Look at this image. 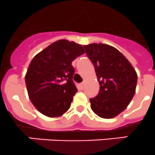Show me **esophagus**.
Masks as SVG:
<instances>
[{
	"label": "esophagus",
	"mask_w": 155,
	"mask_h": 155,
	"mask_svg": "<svg viewBox=\"0 0 155 155\" xmlns=\"http://www.w3.org/2000/svg\"><path fill=\"white\" fill-rule=\"evenodd\" d=\"M84 86H85V81H83V83H81V88H82V89H83V88H84Z\"/></svg>",
	"instance_id": "1"
}]
</instances>
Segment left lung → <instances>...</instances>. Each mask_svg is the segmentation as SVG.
Instances as JSON below:
<instances>
[{
    "mask_svg": "<svg viewBox=\"0 0 155 155\" xmlns=\"http://www.w3.org/2000/svg\"><path fill=\"white\" fill-rule=\"evenodd\" d=\"M95 67L100 91L90 99L92 110L105 119L124 111L134 96L137 76L129 61L117 48L106 44L84 45Z\"/></svg>",
    "mask_w": 155,
    "mask_h": 155,
    "instance_id": "obj_1",
    "label": "left lung"
}]
</instances>
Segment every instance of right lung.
Wrapping results in <instances>:
<instances>
[{
  "label": "right lung",
  "mask_w": 155,
  "mask_h": 155,
  "mask_svg": "<svg viewBox=\"0 0 155 155\" xmlns=\"http://www.w3.org/2000/svg\"><path fill=\"white\" fill-rule=\"evenodd\" d=\"M81 45L58 40L33 58L25 76L29 98L38 110L56 117L69 109L77 92L72 62L84 54Z\"/></svg>",
  "instance_id": "1"
}]
</instances>
